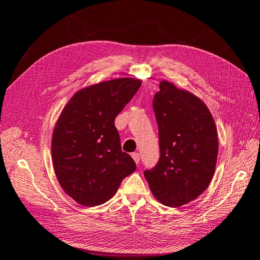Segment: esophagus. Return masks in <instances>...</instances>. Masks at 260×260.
I'll use <instances>...</instances> for the list:
<instances>
[{
	"label": "esophagus",
	"instance_id": "34e87169",
	"mask_svg": "<svg viewBox=\"0 0 260 260\" xmlns=\"http://www.w3.org/2000/svg\"><path fill=\"white\" fill-rule=\"evenodd\" d=\"M132 158H133V160L136 161L137 165H139V162H140V154L139 153H133L132 154Z\"/></svg>",
	"mask_w": 260,
	"mask_h": 260
}]
</instances>
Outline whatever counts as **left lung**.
<instances>
[{"label":"left lung","instance_id":"8db88e82","mask_svg":"<svg viewBox=\"0 0 260 260\" xmlns=\"http://www.w3.org/2000/svg\"><path fill=\"white\" fill-rule=\"evenodd\" d=\"M159 88L153 108L160 157L144 177L157 201L179 207L198 199L209 185L217 164L218 133L201 99L165 80Z\"/></svg>","mask_w":260,"mask_h":260}]
</instances>
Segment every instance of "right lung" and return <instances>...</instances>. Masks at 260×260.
<instances>
[{
    "label": "right lung",
    "instance_id": "obj_1",
    "mask_svg": "<svg viewBox=\"0 0 260 260\" xmlns=\"http://www.w3.org/2000/svg\"><path fill=\"white\" fill-rule=\"evenodd\" d=\"M141 84L135 78H119L86 86L60 113L52 137L53 166L62 190L82 206L111 200L137 169L121 151L114 122Z\"/></svg>",
    "mask_w": 260,
    "mask_h": 260
}]
</instances>
